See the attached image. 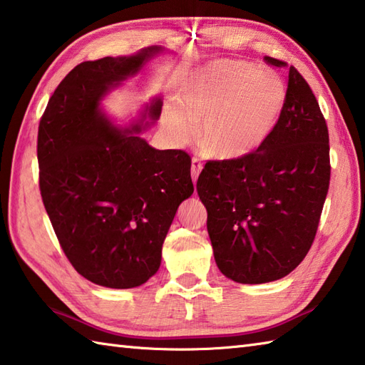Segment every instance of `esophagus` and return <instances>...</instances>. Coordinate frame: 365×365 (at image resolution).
Segmentation results:
<instances>
[{
  "instance_id": "esophagus-1",
  "label": "esophagus",
  "mask_w": 365,
  "mask_h": 365,
  "mask_svg": "<svg viewBox=\"0 0 365 365\" xmlns=\"http://www.w3.org/2000/svg\"><path fill=\"white\" fill-rule=\"evenodd\" d=\"M201 169H202L201 160L192 158L191 160V178H192V183L197 182V177H199V173H201Z\"/></svg>"
}]
</instances>
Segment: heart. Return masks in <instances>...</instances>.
Returning a JSON list of instances; mask_svg holds the SVG:
<instances>
[{"instance_id": "obj_1", "label": "heart", "mask_w": 365, "mask_h": 365, "mask_svg": "<svg viewBox=\"0 0 365 365\" xmlns=\"http://www.w3.org/2000/svg\"><path fill=\"white\" fill-rule=\"evenodd\" d=\"M284 99V83L272 71L244 61H213L185 83L182 109L168 107L164 126L174 140L185 142L201 120L197 140L204 152L217 160H239L267 140Z\"/></svg>"}]
</instances>
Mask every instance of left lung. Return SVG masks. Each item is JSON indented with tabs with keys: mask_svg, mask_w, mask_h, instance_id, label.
<instances>
[{
	"mask_svg": "<svg viewBox=\"0 0 365 365\" xmlns=\"http://www.w3.org/2000/svg\"><path fill=\"white\" fill-rule=\"evenodd\" d=\"M287 99L267 140L244 158L207 161L196 190L221 274L247 284L292 272L309 253L329 190V133L305 78L287 61Z\"/></svg>",
	"mask_w": 365,
	"mask_h": 365,
	"instance_id": "left-lung-1",
	"label": "left lung"
}]
</instances>
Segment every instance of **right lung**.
<instances>
[{
    "label": "right lung",
    "mask_w": 365,
    "mask_h": 365,
    "mask_svg": "<svg viewBox=\"0 0 365 365\" xmlns=\"http://www.w3.org/2000/svg\"><path fill=\"white\" fill-rule=\"evenodd\" d=\"M158 47L133 56L83 61L63 78L38 131L39 190L56 239L73 267L106 288L145 283L182 201L195 187L183 150H156L115 130L99 99L138 73ZM161 103L150 107L155 120Z\"/></svg>",
    "instance_id": "1"
}]
</instances>
